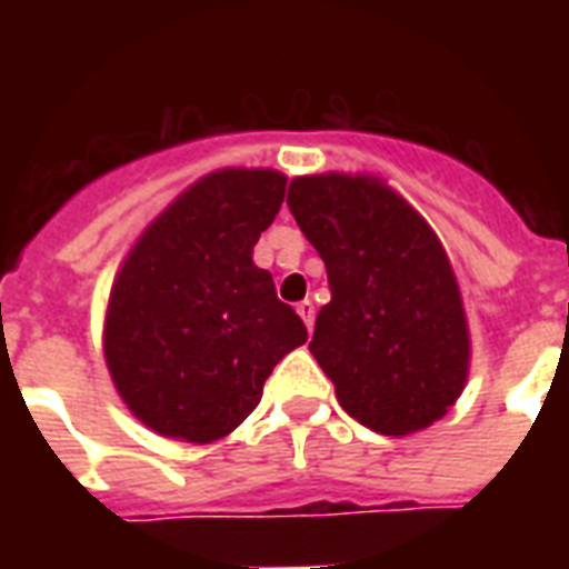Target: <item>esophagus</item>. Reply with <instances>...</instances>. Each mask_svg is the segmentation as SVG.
<instances>
[{"label":"esophagus","mask_w":569,"mask_h":569,"mask_svg":"<svg viewBox=\"0 0 569 569\" xmlns=\"http://www.w3.org/2000/svg\"><path fill=\"white\" fill-rule=\"evenodd\" d=\"M295 310H298V316H301V319H303V325H307V330H312V321H316V303H312L310 298H307V301L298 303Z\"/></svg>","instance_id":"34e87169"}]
</instances>
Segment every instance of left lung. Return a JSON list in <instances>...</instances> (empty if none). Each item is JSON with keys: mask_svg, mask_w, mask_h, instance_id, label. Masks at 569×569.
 Segmentation results:
<instances>
[{"mask_svg": "<svg viewBox=\"0 0 569 569\" xmlns=\"http://www.w3.org/2000/svg\"><path fill=\"white\" fill-rule=\"evenodd\" d=\"M286 203L328 268L310 351L339 405L387 437L442 419L467 383L469 328L437 232L375 177H295Z\"/></svg>", "mask_w": 569, "mask_h": 569, "instance_id": "8db88e82", "label": "left lung"}]
</instances>
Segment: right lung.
I'll use <instances>...</instances> for the list:
<instances>
[{
	"label": "right lung",
	"mask_w": 569,
	"mask_h": 569,
	"mask_svg": "<svg viewBox=\"0 0 569 569\" xmlns=\"http://www.w3.org/2000/svg\"><path fill=\"white\" fill-rule=\"evenodd\" d=\"M286 177L223 168L182 191L123 259L102 351L123 405L182 442L221 440L262 398L266 378L307 342L298 312L253 266Z\"/></svg>",
	"instance_id": "right-lung-1"
}]
</instances>
